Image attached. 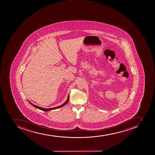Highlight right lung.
<instances>
[{
	"instance_id": "add662e5",
	"label": "right lung",
	"mask_w": 155,
	"mask_h": 155,
	"mask_svg": "<svg viewBox=\"0 0 155 155\" xmlns=\"http://www.w3.org/2000/svg\"><path fill=\"white\" fill-rule=\"evenodd\" d=\"M69 100V97L68 96V98H67V101H66L63 104H62L61 106H58V107H53V108H43V107H38V106H36V105H35V104H33L30 102L29 101V103H30L31 104H32V106L33 107H36V108H38L39 110H43V111H49V110H55V109H58V108H60V107H63V106H64L65 104H67Z\"/></svg>"
}]
</instances>
